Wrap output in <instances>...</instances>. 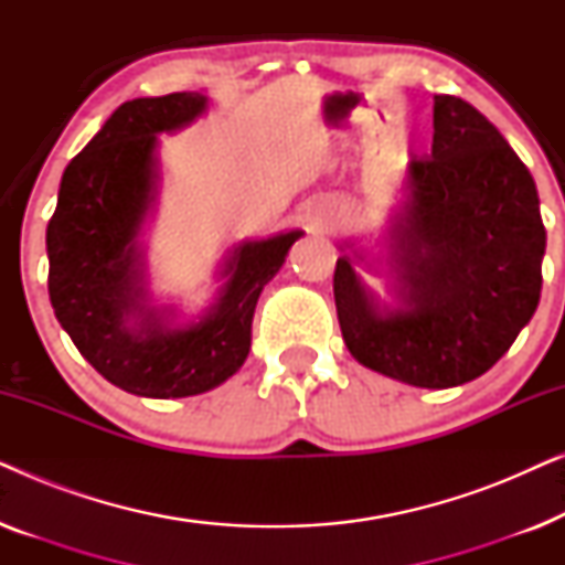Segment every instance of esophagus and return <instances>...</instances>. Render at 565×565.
Masks as SVG:
<instances>
[{
    "label": "esophagus",
    "mask_w": 565,
    "mask_h": 565,
    "mask_svg": "<svg viewBox=\"0 0 565 565\" xmlns=\"http://www.w3.org/2000/svg\"><path fill=\"white\" fill-rule=\"evenodd\" d=\"M319 228H321V223L313 221V223H311V231H319Z\"/></svg>",
    "instance_id": "esophagus-1"
}]
</instances>
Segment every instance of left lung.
Instances as JSON below:
<instances>
[{
    "mask_svg": "<svg viewBox=\"0 0 565 565\" xmlns=\"http://www.w3.org/2000/svg\"><path fill=\"white\" fill-rule=\"evenodd\" d=\"M408 188L391 231L406 306L377 313L344 254L339 327L365 367L452 388L497 365L535 313L545 254L537 188L486 115L452 95L435 97L431 151L412 161Z\"/></svg>",
    "mask_w": 565,
    "mask_h": 565,
    "instance_id": "left-lung-1",
    "label": "left lung"
}]
</instances>
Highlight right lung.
<instances>
[{"instance_id": "add662e5", "label": "right lung", "mask_w": 565, "mask_h": 565, "mask_svg": "<svg viewBox=\"0 0 565 565\" xmlns=\"http://www.w3.org/2000/svg\"><path fill=\"white\" fill-rule=\"evenodd\" d=\"M205 110L198 92L122 103L68 161L45 231L53 313L92 367L118 388L184 398L215 388L244 365L259 292L300 231L242 244L228 259L218 303L188 329H169L141 306L136 236L151 203L153 146ZM142 313V327L127 319Z\"/></svg>"}]
</instances>
